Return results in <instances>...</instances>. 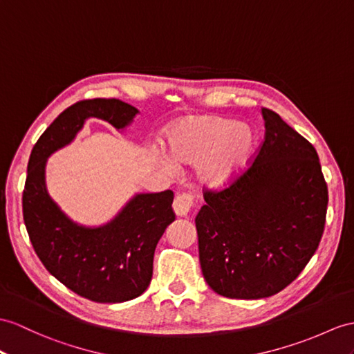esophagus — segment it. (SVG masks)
Segmentation results:
<instances>
[{"label": "esophagus", "mask_w": 354, "mask_h": 354, "mask_svg": "<svg viewBox=\"0 0 354 354\" xmlns=\"http://www.w3.org/2000/svg\"><path fill=\"white\" fill-rule=\"evenodd\" d=\"M194 207V196L191 194H177L176 200L172 203V209H174L177 216H186Z\"/></svg>", "instance_id": "1"}]
</instances>
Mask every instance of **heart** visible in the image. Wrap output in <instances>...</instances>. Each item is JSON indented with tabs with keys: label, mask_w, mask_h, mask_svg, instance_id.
<instances>
[{
	"label": "heart",
	"mask_w": 354,
	"mask_h": 354,
	"mask_svg": "<svg viewBox=\"0 0 354 354\" xmlns=\"http://www.w3.org/2000/svg\"><path fill=\"white\" fill-rule=\"evenodd\" d=\"M257 138L251 127L216 114H189L172 123L165 135L163 167L195 165L196 180L210 189L225 187L252 160Z\"/></svg>",
	"instance_id": "b5f03b06"
}]
</instances>
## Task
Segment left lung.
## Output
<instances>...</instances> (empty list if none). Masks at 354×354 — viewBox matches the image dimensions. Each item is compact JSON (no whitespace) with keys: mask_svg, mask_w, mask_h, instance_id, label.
Instances as JSON below:
<instances>
[{"mask_svg":"<svg viewBox=\"0 0 354 354\" xmlns=\"http://www.w3.org/2000/svg\"><path fill=\"white\" fill-rule=\"evenodd\" d=\"M266 135L243 176L207 191L195 218L205 282L230 299H263L295 281L320 243L327 186L314 145L267 108Z\"/></svg>","mask_w":354,"mask_h":354,"instance_id":"1","label":"left lung"}]
</instances>
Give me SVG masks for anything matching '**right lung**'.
I'll use <instances>...</instances> for the list:
<instances>
[{
    "mask_svg": "<svg viewBox=\"0 0 354 354\" xmlns=\"http://www.w3.org/2000/svg\"><path fill=\"white\" fill-rule=\"evenodd\" d=\"M138 112L118 99L77 102L41 133L28 160L22 210L34 251L53 277L97 304L127 301L147 290L154 249L176 219L174 194H136L109 222L85 227L68 218L48 194L46 162L75 140L88 118H100L122 132Z\"/></svg>",
    "mask_w": 354,
    "mask_h": 354,
    "instance_id": "add662e5",
    "label": "right lung"
}]
</instances>
